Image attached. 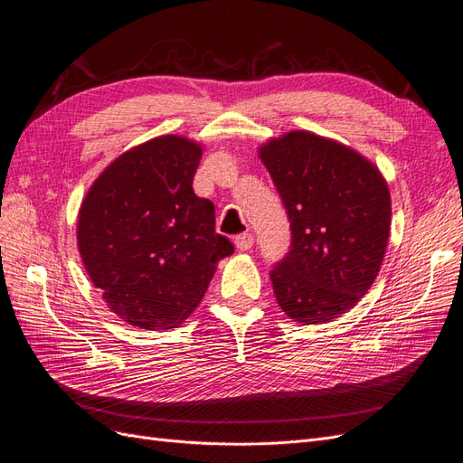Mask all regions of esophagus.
Masks as SVG:
<instances>
[{
    "mask_svg": "<svg viewBox=\"0 0 463 463\" xmlns=\"http://www.w3.org/2000/svg\"><path fill=\"white\" fill-rule=\"evenodd\" d=\"M234 244H236V248L239 250H242V252H246V250H250L254 246V236L250 234V232H244V234H239L234 239Z\"/></svg>",
    "mask_w": 463,
    "mask_h": 463,
    "instance_id": "1",
    "label": "esophagus"
}]
</instances>
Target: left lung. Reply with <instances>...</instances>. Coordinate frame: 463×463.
I'll return each mask as SVG.
<instances>
[{
	"mask_svg": "<svg viewBox=\"0 0 463 463\" xmlns=\"http://www.w3.org/2000/svg\"><path fill=\"white\" fill-rule=\"evenodd\" d=\"M290 221V250L269 277L293 322H332L351 310L384 261L392 200L364 155L335 139L295 129L258 149Z\"/></svg>",
	"mask_w": 463,
	"mask_h": 463,
	"instance_id": "8db88e82",
	"label": "left lung"
}]
</instances>
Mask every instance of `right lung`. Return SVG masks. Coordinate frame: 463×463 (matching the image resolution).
I'll return each mask as SVG.
<instances>
[{
  "label": "right lung",
  "instance_id": "obj_1",
  "mask_svg": "<svg viewBox=\"0 0 463 463\" xmlns=\"http://www.w3.org/2000/svg\"><path fill=\"white\" fill-rule=\"evenodd\" d=\"M202 155V143L175 134L145 141L102 170L79 209L83 266L129 326L178 327L234 252L215 232L213 203L194 194Z\"/></svg>",
  "mask_w": 463,
  "mask_h": 463
}]
</instances>
